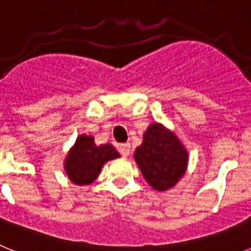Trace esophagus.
<instances>
[{
  "label": "esophagus",
  "instance_id": "esophagus-1",
  "mask_svg": "<svg viewBox=\"0 0 251 251\" xmlns=\"http://www.w3.org/2000/svg\"><path fill=\"white\" fill-rule=\"evenodd\" d=\"M119 152H121L122 156L128 157L130 154V145L129 143H123V145L119 146Z\"/></svg>",
  "mask_w": 251,
  "mask_h": 251
}]
</instances>
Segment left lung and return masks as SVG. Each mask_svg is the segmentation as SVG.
Returning a JSON list of instances; mask_svg holds the SVG:
<instances>
[{
    "label": "left lung",
    "mask_w": 251,
    "mask_h": 251,
    "mask_svg": "<svg viewBox=\"0 0 251 251\" xmlns=\"http://www.w3.org/2000/svg\"><path fill=\"white\" fill-rule=\"evenodd\" d=\"M134 161L153 190L167 191L186 174L188 152L175 132L154 122L143 133Z\"/></svg>",
    "instance_id": "left-lung-1"
}]
</instances>
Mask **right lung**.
Masks as SVG:
<instances>
[{
  "mask_svg": "<svg viewBox=\"0 0 251 251\" xmlns=\"http://www.w3.org/2000/svg\"><path fill=\"white\" fill-rule=\"evenodd\" d=\"M121 157L110 143L95 145L94 137L80 134L64 161L68 178L77 186L90 185L98 178L104 163Z\"/></svg>",
  "mask_w": 251,
  "mask_h": 251,
  "instance_id": "obj_1",
  "label": "right lung"
}]
</instances>
